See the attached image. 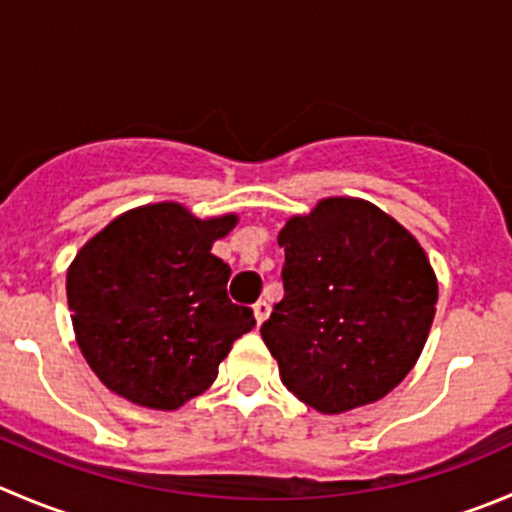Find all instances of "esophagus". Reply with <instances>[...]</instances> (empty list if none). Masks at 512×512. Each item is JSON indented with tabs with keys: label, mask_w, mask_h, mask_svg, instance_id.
Wrapping results in <instances>:
<instances>
[{
	"label": "esophagus",
	"mask_w": 512,
	"mask_h": 512,
	"mask_svg": "<svg viewBox=\"0 0 512 512\" xmlns=\"http://www.w3.org/2000/svg\"><path fill=\"white\" fill-rule=\"evenodd\" d=\"M252 310H255V320H257V325H262V322H265L267 317H270V305H267L265 300H257L255 305H252Z\"/></svg>",
	"instance_id": "obj_1"
}]
</instances>
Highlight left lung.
<instances>
[{
	"mask_svg": "<svg viewBox=\"0 0 512 512\" xmlns=\"http://www.w3.org/2000/svg\"><path fill=\"white\" fill-rule=\"evenodd\" d=\"M277 242L285 297L260 332L287 390L327 415L385 398L433 325L438 282L423 247L352 197L317 202Z\"/></svg>",
	"mask_w": 512,
	"mask_h": 512,
	"instance_id": "1",
	"label": "left lung"
}]
</instances>
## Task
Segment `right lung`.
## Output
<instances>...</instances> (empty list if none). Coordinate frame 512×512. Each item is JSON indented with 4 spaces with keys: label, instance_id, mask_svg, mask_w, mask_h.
Instances as JSON below:
<instances>
[{
    "label": "right lung",
    "instance_id": "obj_1",
    "mask_svg": "<svg viewBox=\"0 0 512 512\" xmlns=\"http://www.w3.org/2000/svg\"><path fill=\"white\" fill-rule=\"evenodd\" d=\"M235 222L160 202L119 215L77 252L67 272L74 335L112 393L177 410L255 327L250 307L227 297L230 265L210 252Z\"/></svg>",
    "mask_w": 512,
    "mask_h": 512
}]
</instances>
